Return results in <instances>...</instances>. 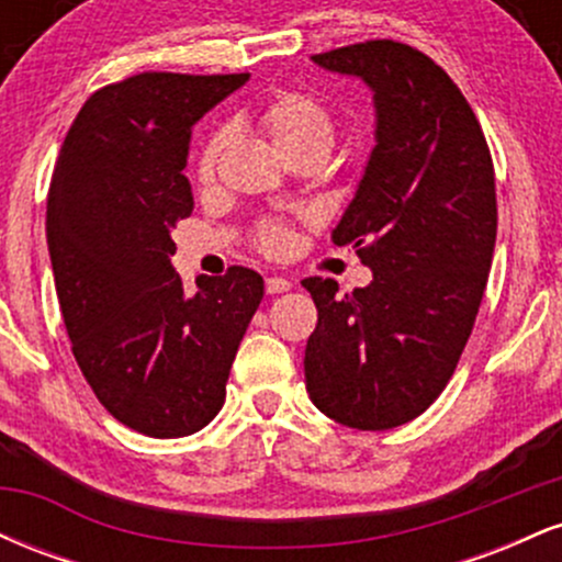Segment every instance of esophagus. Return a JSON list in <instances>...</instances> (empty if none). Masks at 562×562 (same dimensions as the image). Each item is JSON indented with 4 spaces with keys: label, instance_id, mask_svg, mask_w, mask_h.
<instances>
[{
    "label": "esophagus",
    "instance_id": "1",
    "mask_svg": "<svg viewBox=\"0 0 562 562\" xmlns=\"http://www.w3.org/2000/svg\"><path fill=\"white\" fill-rule=\"evenodd\" d=\"M293 288V282L288 280V277H267V293L269 295H277V293H288V290Z\"/></svg>",
    "mask_w": 562,
    "mask_h": 562
}]
</instances>
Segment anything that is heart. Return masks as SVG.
I'll return each instance as SVG.
<instances>
[{
  "label": "heart",
  "instance_id": "heart-1",
  "mask_svg": "<svg viewBox=\"0 0 562 562\" xmlns=\"http://www.w3.org/2000/svg\"><path fill=\"white\" fill-rule=\"evenodd\" d=\"M256 126L272 139L277 153L288 160L303 156L325 158L335 142V121L330 111L317 97L306 92H280L269 97L256 113ZM224 147H227V132H216L205 142L198 166V177L203 184L214 179ZM259 245L269 254H282L290 245L288 227L274 222L263 224L259 229Z\"/></svg>",
  "mask_w": 562,
  "mask_h": 562
}]
</instances>
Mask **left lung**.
<instances>
[{
    "instance_id": "1",
    "label": "left lung",
    "mask_w": 562,
    "mask_h": 562,
    "mask_svg": "<svg viewBox=\"0 0 562 562\" xmlns=\"http://www.w3.org/2000/svg\"><path fill=\"white\" fill-rule=\"evenodd\" d=\"M312 60L370 87L375 147L333 229L372 282L346 295L335 280L301 282L319 314L306 391L335 423L389 430L436 402L475 325L496 243L494 166L473 108L428 55L378 38Z\"/></svg>"
}]
</instances>
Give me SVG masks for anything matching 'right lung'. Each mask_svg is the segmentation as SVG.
<instances>
[{
  "instance_id": "add662e5",
  "label": "right lung",
  "mask_w": 562,
  "mask_h": 562,
  "mask_svg": "<svg viewBox=\"0 0 562 562\" xmlns=\"http://www.w3.org/2000/svg\"><path fill=\"white\" fill-rule=\"evenodd\" d=\"M248 74H139L83 102L47 198V245L74 357L119 423L153 438L205 428L263 299L229 267L187 295L171 232L192 214V126Z\"/></svg>"
}]
</instances>
